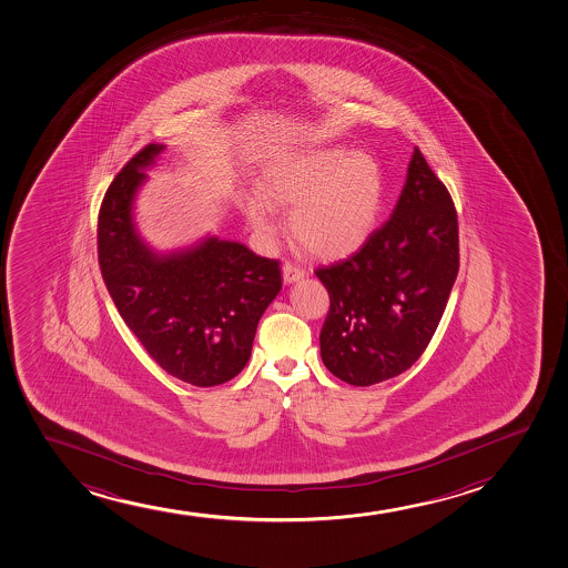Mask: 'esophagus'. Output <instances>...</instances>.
I'll return each mask as SVG.
<instances>
[{"instance_id": "34e87169", "label": "esophagus", "mask_w": 568, "mask_h": 568, "mask_svg": "<svg viewBox=\"0 0 568 568\" xmlns=\"http://www.w3.org/2000/svg\"><path fill=\"white\" fill-rule=\"evenodd\" d=\"M303 276H305L303 268L297 267L294 263H284V267H282L284 284H294V282L301 281Z\"/></svg>"}]
</instances>
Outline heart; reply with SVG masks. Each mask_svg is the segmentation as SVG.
<instances>
[{"label":"heart","mask_w":568,"mask_h":568,"mask_svg":"<svg viewBox=\"0 0 568 568\" xmlns=\"http://www.w3.org/2000/svg\"><path fill=\"white\" fill-rule=\"evenodd\" d=\"M386 201L381 164L367 153L320 148L282 156L255 180L242 209L261 236L276 231L273 210H290V231L320 260H343L372 239Z\"/></svg>","instance_id":"b5f03b06"}]
</instances>
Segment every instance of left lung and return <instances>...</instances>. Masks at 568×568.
<instances>
[{
  "mask_svg": "<svg viewBox=\"0 0 568 568\" xmlns=\"http://www.w3.org/2000/svg\"><path fill=\"white\" fill-rule=\"evenodd\" d=\"M457 273V210L415 148L390 220L348 260L316 271L329 294L324 365L353 386L409 369L444 316Z\"/></svg>",
  "mask_w": 568,
  "mask_h": 568,
  "instance_id": "obj_1",
  "label": "left lung"
}]
</instances>
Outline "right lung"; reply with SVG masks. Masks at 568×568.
Here are the masks:
<instances>
[{"mask_svg": "<svg viewBox=\"0 0 568 568\" xmlns=\"http://www.w3.org/2000/svg\"><path fill=\"white\" fill-rule=\"evenodd\" d=\"M164 148L132 156L105 191L100 271L124 324L164 372L190 385H223L248 364L260 318L281 292V268L217 236L172 252L151 248L138 233L134 203Z\"/></svg>", "mask_w": 568, "mask_h": 568, "instance_id": "obj_1", "label": "right lung"}]
</instances>
